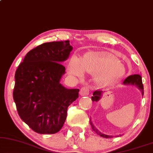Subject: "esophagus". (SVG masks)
Instances as JSON below:
<instances>
[{
	"label": "esophagus",
	"mask_w": 153,
	"mask_h": 153,
	"mask_svg": "<svg viewBox=\"0 0 153 153\" xmlns=\"http://www.w3.org/2000/svg\"><path fill=\"white\" fill-rule=\"evenodd\" d=\"M89 94V86H84L82 87V88L80 89V94L81 96H87Z\"/></svg>",
	"instance_id": "obj_1"
}]
</instances>
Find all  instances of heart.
Listing matches in <instances>:
<instances>
[{
	"label": "heart",
	"mask_w": 153,
	"mask_h": 153,
	"mask_svg": "<svg viewBox=\"0 0 153 153\" xmlns=\"http://www.w3.org/2000/svg\"><path fill=\"white\" fill-rule=\"evenodd\" d=\"M84 71L97 73L96 80L100 85H109L120 80L125 75V68L121 63L106 54L87 53L82 59L74 56L68 66L69 73L81 78Z\"/></svg>",
	"instance_id": "obj_1"
}]
</instances>
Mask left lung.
I'll return each instance as SVG.
<instances>
[{"mask_svg": "<svg viewBox=\"0 0 153 153\" xmlns=\"http://www.w3.org/2000/svg\"><path fill=\"white\" fill-rule=\"evenodd\" d=\"M124 85H136V87H138V89H140V91H141L142 95H143V82H142V78L140 75H130V76L127 77V78L124 80L123 82ZM103 91H100V90H97L95 91H94L93 93V97H91V100L92 101H98L99 99H101V97L102 96ZM90 125L91 127L92 128V129L96 133H97L98 135L101 136V137L103 138H111L113 137V136H108L106 135V134H102L101 132H100L99 130L97 129V128H95L94 126L93 125L92 123L91 122L90 120ZM121 136V135H120Z\"/></svg>", "mask_w": 153, "mask_h": 153, "instance_id": "obj_1", "label": "left lung"}]
</instances>
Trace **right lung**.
<instances>
[{
    "instance_id": "obj_1",
    "label": "right lung",
    "mask_w": 153,
    "mask_h": 153,
    "mask_svg": "<svg viewBox=\"0 0 153 153\" xmlns=\"http://www.w3.org/2000/svg\"><path fill=\"white\" fill-rule=\"evenodd\" d=\"M72 50L69 40L45 42L29 51L16 71L13 99L18 114L36 133L59 131L68 107L78 98V89L60 83L66 70L62 63Z\"/></svg>"
}]
</instances>
